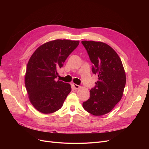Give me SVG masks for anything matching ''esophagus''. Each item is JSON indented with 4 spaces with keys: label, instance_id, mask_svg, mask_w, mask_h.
Instances as JSON below:
<instances>
[{
    "label": "esophagus",
    "instance_id": "esophagus-1",
    "mask_svg": "<svg viewBox=\"0 0 149 149\" xmlns=\"http://www.w3.org/2000/svg\"><path fill=\"white\" fill-rule=\"evenodd\" d=\"M73 86H74V88H75V89H80V88H81L80 86L77 85V84H75V83H73Z\"/></svg>",
    "mask_w": 149,
    "mask_h": 149
}]
</instances>
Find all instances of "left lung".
<instances>
[{
	"label": "left lung",
	"instance_id": "8db88e82",
	"mask_svg": "<svg viewBox=\"0 0 149 149\" xmlns=\"http://www.w3.org/2000/svg\"><path fill=\"white\" fill-rule=\"evenodd\" d=\"M93 63L92 72L98 75L90 98L83 103L85 111L95 116L110 112L121 100L126 85L125 70L118 55L111 47L101 42H81Z\"/></svg>",
	"mask_w": 149,
	"mask_h": 149
}]
</instances>
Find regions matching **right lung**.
Segmentation results:
<instances>
[{
  "mask_svg": "<svg viewBox=\"0 0 149 149\" xmlns=\"http://www.w3.org/2000/svg\"><path fill=\"white\" fill-rule=\"evenodd\" d=\"M79 43L65 39L50 41L39 46L30 57L25 84L30 102L38 111L52 113L63 104L71 87L69 83L56 80L57 69Z\"/></svg>",
  "mask_w": 149,
  "mask_h": 149,
  "instance_id": "right-lung-1",
  "label": "right lung"
}]
</instances>
